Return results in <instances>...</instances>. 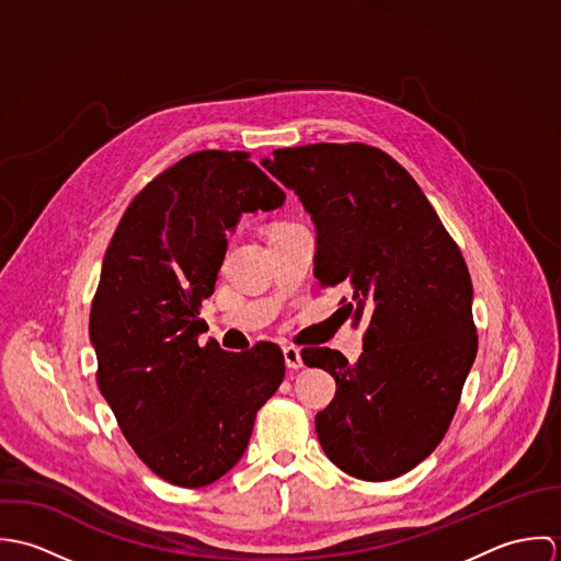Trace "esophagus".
<instances>
[{
    "label": "esophagus",
    "mask_w": 561,
    "mask_h": 561,
    "mask_svg": "<svg viewBox=\"0 0 561 561\" xmlns=\"http://www.w3.org/2000/svg\"><path fill=\"white\" fill-rule=\"evenodd\" d=\"M283 356H285V365L289 369H302L305 363H302V354L298 347H285L283 350Z\"/></svg>",
    "instance_id": "34e87169"
}]
</instances>
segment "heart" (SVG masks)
Segmentation results:
<instances>
[{
    "instance_id": "heart-1",
    "label": "heart",
    "mask_w": 561,
    "mask_h": 561,
    "mask_svg": "<svg viewBox=\"0 0 561 561\" xmlns=\"http://www.w3.org/2000/svg\"><path fill=\"white\" fill-rule=\"evenodd\" d=\"M285 227H289V225H285ZM278 229H283V227H278Z\"/></svg>"
}]
</instances>
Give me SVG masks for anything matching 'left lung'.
<instances>
[{"label":"left lung","instance_id":"left-lung-1","mask_svg":"<svg viewBox=\"0 0 561 561\" xmlns=\"http://www.w3.org/2000/svg\"><path fill=\"white\" fill-rule=\"evenodd\" d=\"M272 156L263 165L318 229L316 278L350 287L341 311L367 323L356 365L328 347L302 352L336 380L316 416L321 449L352 478L396 480L438 447L476 360L469 267L416 181L385 151L320 142Z\"/></svg>","mask_w":561,"mask_h":561}]
</instances>
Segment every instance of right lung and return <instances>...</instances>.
<instances>
[{
	"label": "right lung",
	"instance_id": "1",
	"mask_svg": "<svg viewBox=\"0 0 561 561\" xmlns=\"http://www.w3.org/2000/svg\"><path fill=\"white\" fill-rule=\"evenodd\" d=\"M241 151H198L127 207L90 309L96 385L123 436L161 480L201 488L229 473L254 416L285 378L278 345L225 352L198 309L214 294L227 231L285 192Z\"/></svg>",
	"mask_w": 561,
	"mask_h": 561
}]
</instances>
